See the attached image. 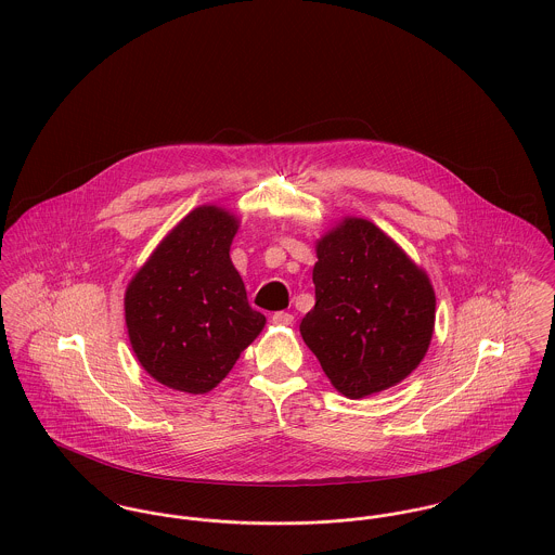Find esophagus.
<instances>
[{
  "label": "esophagus",
  "instance_id": "esophagus-1",
  "mask_svg": "<svg viewBox=\"0 0 555 555\" xmlns=\"http://www.w3.org/2000/svg\"><path fill=\"white\" fill-rule=\"evenodd\" d=\"M271 320L275 322V324H284V326H291L293 322H295V317L291 314V312H275Z\"/></svg>",
  "mask_w": 555,
  "mask_h": 555
}]
</instances>
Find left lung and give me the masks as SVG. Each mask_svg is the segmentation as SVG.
Wrapping results in <instances>:
<instances>
[{"label":"left lung","instance_id":"1","mask_svg":"<svg viewBox=\"0 0 555 555\" xmlns=\"http://www.w3.org/2000/svg\"><path fill=\"white\" fill-rule=\"evenodd\" d=\"M317 306L301 335L331 385L380 393L423 361L436 320L429 278L376 224L344 218L317 243Z\"/></svg>","mask_w":555,"mask_h":555}]
</instances>
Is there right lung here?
<instances>
[{
    "mask_svg": "<svg viewBox=\"0 0 555 555\" xmlns=\"http://www.w3.org/2000/svg\"><path fill=\"white\" fill-rule=\"evenodd\" d=\"M237 229V218L220 207L190 211L128 284L132 350L168 389L211 391L264 326L229 254Z\"/></svg>",
    "mask_w": 555,
    "mask_h": 555,
    "instance_id": "1",
    "label": "right lung"
}]
</instances>
